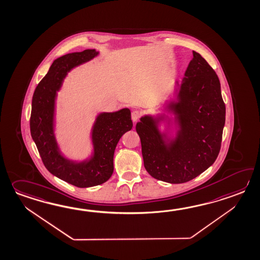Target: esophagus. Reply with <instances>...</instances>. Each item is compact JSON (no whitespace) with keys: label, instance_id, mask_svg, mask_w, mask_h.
I'll use <instances>...</instances> for the list:
<instances>
[{"label":"esophagus","instance_id":"1","mask_svg":"<svg viewBox=\"0 0 260 260\" xmlns=\"http://www.w3.org/2000/svg\"><path fill=\"white\" fill-rule=\"evenodd\" d=\"M140 117H141V113L139 111H133V113H132V119H133V121H137Z\"/></svg>","mask_w":260,"mask_h":260}]
</instances>
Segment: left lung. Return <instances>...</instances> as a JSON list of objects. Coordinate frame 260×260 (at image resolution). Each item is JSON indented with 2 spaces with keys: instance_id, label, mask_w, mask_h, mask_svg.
<instances>
[{
  "instance_id": "8db88e82",
  "label": "left lung",
  "mask_w": 260,
  "mask_h": 260,
  "mask_svg": "<svg viewBox=\"0 0 260 260\" xmlns=\"http://www.w3.org/2000/svg\"><path fill=\"white\" fill-rule=\"evenodd\" d=\"M178 122L174 140L161 134L159 118L144 116L136 124L145 170L152 177L171 184L194 179L214 164L219 154L225 106L219 78L199 53L185 71L177 102L167 106Z\"/></svg>"
}]
</instances>
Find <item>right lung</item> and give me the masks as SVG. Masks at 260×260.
Listing matches in <instances>:
<instances>
[{
    "label": "right lung",
    "mask_w": 260,
    "mask_h": 260,
    "mask_svg": "<svg viewBox=\"0 0 260 260\" xmlns=\"http://www.w3.org/2000/svg\"><path fill=\"white\" fill-rule=\"evenodd\" d=\"M95 49L70 53L53 61L48 73L35 88L29 127L32 140L47 171L77 187L102 185L114 172V153L124 133L133 127L127 108L100 114L91 133L93 155L87 160L75 162L64 157L54 134V113L57 91L71 70L98 55Z\"/></svg>",
    "instance_id": "add662e5"
}]
</instances>
